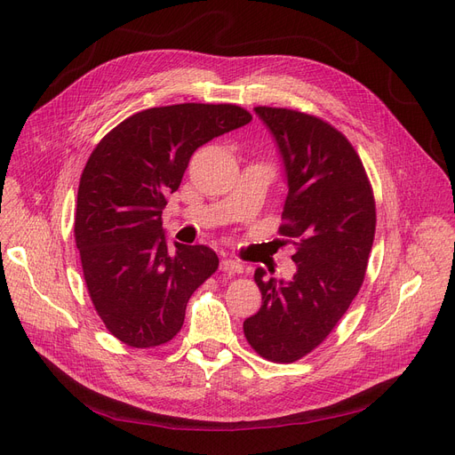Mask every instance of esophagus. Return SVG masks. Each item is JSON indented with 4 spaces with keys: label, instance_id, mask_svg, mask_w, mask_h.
Segmentation results:
<instances>
[{
    "label": "esophagus",
    "instance_id": "1",
    "mask_svg": "<svg viewBox=\"0 0 455 455\" xmlns=\"http://www.w3.org/2000/svg\"><path fill=\"white\" fill-rule=\"evenodd\" d=\"M220 269L230 276V275H235V273H242V271H243V266L240 264V261L225 258V259H221Z\"/></svg>",
    "mask_w": 455,
    "mask_h": 455
}]
</instances>
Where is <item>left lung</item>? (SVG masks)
<instances>
[{"label":"left lung","instance_id":"8db88e82","mask_svg":"<svg viewBox=\"0 0 455 455\" xmlns=\"http://www.w3.org/2000/svg\"><path fill=\"white\" fill-rule=\"evenodd\" d=\"M288 175L278 234L295 247L291 282L266 280L258 314L243 323L249 345L269 362L293 363L317 348L360 291L376 230V203L363 162L324 119L293 108L256 107Z\"/></svg>","mask_w":455,"mask_h":455}]
</instances>
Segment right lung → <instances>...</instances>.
Returning a JSON list of instances; mask_svg holds the SVG:
<instances>
[{
	"mask_svg": "<svg viewBox=\"0 0 455 455\" xmlns=\"http://www.w3.org/2000/svg\"><path fill=\"white\" fill-rule=\"evenodd\" d=\"M251 119L230 103L155 107L124 119L92 151L74 235L90 300L122 343L155 348L172 341L189 297L218 271L220 258L206 245L167 247L162 210L194 151Z\"/></svg>",
	"mask_w": 455,
	"mask_h": 455,
	"instance_id": "1",
	"label": "right lung"
}]
</instances>
